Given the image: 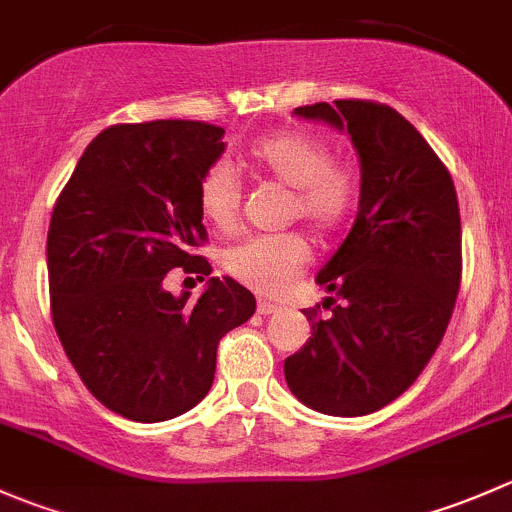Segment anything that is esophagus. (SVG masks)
I'll return each mask as SVG.
<instances>
[{"label":"esophagus","mask_w":512,"mask_h":512,"mask_svg":"<svg viewBox=\"0 0 512 512\" xmlns=\"http://www.w3.org/2000/svg\"><path fill=\"white\" fill-rule=\"evenodd\" d=\"M282 307H277V304H272V302H265V299H260V302H257V314H262V317H270V314H277L280 312Z\"/></svg>","instance_id":"1"}]
</instances>
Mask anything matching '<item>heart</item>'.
<instances>
[{
    "instance_id": "heart-1",
    "label": "heart",
    "mask_w": 512,
    "mask_h": 512,
    "mask_svg": "<svg viewBox=\"0 0 512 512\" xmlns=\"http://www.w3.org/2000/svg\"><path fill=\"white\" fill-rule=\"evenodd\" d=\"M250 160L260 173L292 188L287 220L309 223L319 235L342 230L361 198V173L347 158L334 156L324 138L287 128L252 143ZM198 203L205 218L220 230L237 223L242 208V180L230 160L208 165L198 183ZM312 260L309 237L299 230L257 235L232 247L225 265L235 280L262 294H280Z\"/></svg>"
}]
</instances>
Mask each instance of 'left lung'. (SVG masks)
<instances>
[{"mask_svg": "<svg viewBox=\"0 0 512 512\" xmlns=\"http://www.w3.org/2000/svg\"><path fill=\"white\" fill-rule=\"evenodd\" d=\"M347 128L361 160L359 213L322 267L312 337L287 356L289 391L329 416H366L399 399L436 354L461 287V213L443 160L386 103L342 98L294 108ZM322 308H329L324 315Z\"/></svg>", "mask_w": 512, "mask_h": 512, "instance_id": "left-lung-1", "label": "left lung"}]
</instances>
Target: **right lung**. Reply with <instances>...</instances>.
Returning <instances> with one entry per match:
<instances>
[{
  "label": "right lung",
  "instance_id": "1",
  "mask_svg": "<svg viewBox=\"0 0 512 512\" xmlns=\"http://www.w3.org/2000/svg\"><path fill=\"white\" fill-rule=\"evenodd\" d=\"M225 128L203 121L116 123L84 151L46 237L54 329L86 389L113 414L168 421L205 399L218 344L255 314L232 277L190 302L163 287L175 267L213 272L198 183L223 156Z\"/></svg>",
  "mask_w": 512,
  "mask_h": 512
}]
</instances>
